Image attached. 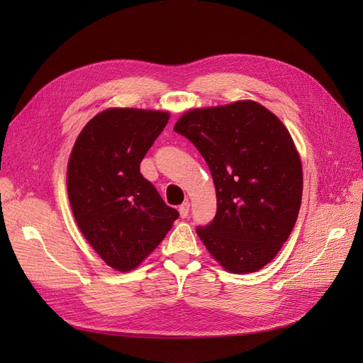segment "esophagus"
<instances>
[{
    "label": "esophagus",
    "instance_id": "obj_1",
    "mask_svg": "<svg viewBox=\"0 0 363 363\" xmlns=\"http://www.w3.org/2000/svg\"><path fill=\"white\" fill-rule=\"evenodd\" d=\"M189 207H191L189 201H184L183 204L179 206V212H180V216H182V218H186V216L189 215Z\"/></svg>",
    "mask_w": 363,
    "mask_h": 363
}]
</instances>
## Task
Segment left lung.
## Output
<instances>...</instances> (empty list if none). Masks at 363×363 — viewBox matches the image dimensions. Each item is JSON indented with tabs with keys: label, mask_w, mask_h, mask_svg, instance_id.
<instances>
[{
	"label": "left lung",
	"mask_w": 363,
	"mask_h": 363,
	"mask_svg": "<svg viewBox=\"0 0 363 363\" xmlns=\"http://www.w3.org/2000/svg\"><path fill=\"white\" fill-rule=\"evenodd\" d=\"M174 131L201 152L216 188V215L196 235L227 271H259L288 240L301 206V160L288 128L244 100L194 108Z\"/></svg>",
	"instance_id": "left-lung-1"
}]
</instances>
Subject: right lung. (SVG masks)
<instances>
[{"label":"right lung","instance_id":"add662e5","mask_svg":"<svg viewBox=\"0 0 363 363\" xmlns=\"http://www.w3.org/2000/svg\"><path fill=\"white\" fill-rule=\"evenodd\" d=\"M168 119V112L107 108L84 125L71 151L67 186L77 225L121 272L139 267L179 218L140 174Z\"/></svg>","mask_w":363,"mask_h":363}]
</instances>
